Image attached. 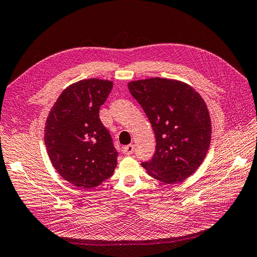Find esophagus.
I'll return each mask as SVG.
<instances>
[{
	"label": "esophagus",
	"instance_id": "1",
	"mask_svg": "<svg viewBox=\"0 0 257 257\" xmlns=\"http://www.w3.org/2000/svg\"><path fill=\"white\" fill-rule=\"evenodd\" d=\"M134 152V145L133 144H128L126 147L123 148V153L125 156H131Z\"/></svg>",
	"mask_w": 257,
	"mask_h": 257
}]
</instances>
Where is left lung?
<instances>
[{
	"label": "left lung",
	"instance_id": "left-lung-1",
	"mask_svg": "<svg viewBox=\"0 0 257 257\" xmlns=\"http://www.w3.org/2000/svg\"><path fill=\"white\" fill-rule=\"evenodd\" d=\"M127 87L156 135V152L142 167L163 183L190 177L210 144L211 120L205 100L191 86L173 79L156 77L131 81Z\"/></svg>",
	"mask_w": 257,
	"mask_h": 257
}]
</instances>
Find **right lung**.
I'll return each instance as SVG.
<instances>
[{"label":"right lung","instance_id":"1","mask_svg":"<svg viewBox=\"0 0 257 257\" xmlns=\"http://www.w3.org/2000/svg\"><path fill=\"white\" fill-rule=\"evenodd\" d=\"M113 88L109 80L84 79L62 91L48 116L45 144L53 168L77 188L91 189L113 176L117 151L99 108Z\"/></svg>","mask_w":257,"mask_h":257}]
</instances>
